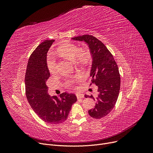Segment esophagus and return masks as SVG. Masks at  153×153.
I'll return each instance as SVG.
<instances>
[{
    "label": "esophagus",
    "instance_id": "1",
    "mask_svg": "<svg viewBox=\"0 0 153 153\" xmlns=\"http://www.w3.org/2000/svg\"><path fill=\"white\" fill-rule=\"evenodd\" d=\"M76 96H77V99H81L84 98V95L82 94H76Z\"/></svg>",
    "mask_w": 153,
    "mask_h": 153
}]
</instances>
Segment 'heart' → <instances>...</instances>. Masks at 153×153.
<instances>
[{
  "label": "heart",
  "mask_w": 153,
  "mask_h": 153,
  "mask_svg": "<svg viewBox=\"0 0 153 153\" xmlns=\"http://www.w3.org/2000/svg\"><path fill=\"white\" fill-rule=\"evenodd\" d=\"M57 54L62 57L65 58L71 61H84L85 59V54L80 52V50L77 46L73 44H66L59 46L56 50ZM47 65L48 69L51 73H54L56 70V59L52 57L49 56L47 59ZM81 76H76L73 77H69L66 81V85L67 87L71 88L77 82L82 79Z\"/></svg>",
  "instance_id": "obj_1"
}]
</instances>
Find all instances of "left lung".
<instances>
[{"label": "left lung", "instance_id": "8db88e82", "mask_svg": "<svg viewBox=\"0 0 153 153\" xmlns=\"http://www.w3.org/2000/svg\"><path fill=\"white\" fill-rule=\"evenodd\" d=\"M72 39L85 42L92 57L90 76L91 82L98 87V94L95 97L90 96L96 103L88 113L96 119L105 117L114 108L119 95L120 76L117 64L107 47L95 37L85 35ZM85 97L89 95H85Z\"/></svg>", "mask_w": 153, "mask_h": 153}]
</instances>
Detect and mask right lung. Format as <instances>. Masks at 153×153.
<instances>
[{"label":"right lung","instance_id":"add662e5","mask_svg":"<svg viewBox=\"0 0 153 153\" xmlns=\"http://www.w3.org/2000/svg\"><path fill=\"white\" fill-rule=\"evenodd\" d=\"M54 40H45L29 58L25 74V91L31 108L44 122L59 124L68 118L72 104L77 101L74 94L64 92L51 96L48 92L47 80L50 72L47 66V53Z\"/></svg>","mask_w":153,"mask_h":153}]
</instances>
